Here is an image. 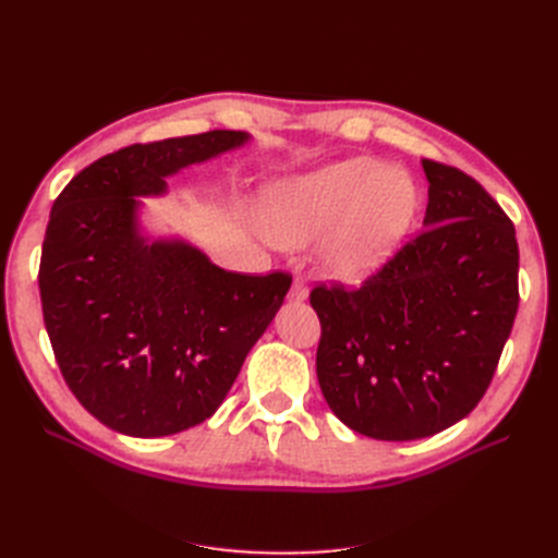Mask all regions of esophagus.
Here are the masks:
<instances>
[{
  "label": "esophagus",
  "mask_w": 558,
  "mask_h": 558,
  "mask_svg": "<svg viewBox=\"0 0 558 558\" xmlns=\"http://www.w3.org/2000/svg\"><path fill=\"white\" fill-rule=\"evenodd\" d=\"M307 295H310V289H307V281L305 279H295L293 283H291V291H289V300H293V302H302V300H307Z\"/></svg>",
  "instance_id": "esophagus-1"
}]
</instances>
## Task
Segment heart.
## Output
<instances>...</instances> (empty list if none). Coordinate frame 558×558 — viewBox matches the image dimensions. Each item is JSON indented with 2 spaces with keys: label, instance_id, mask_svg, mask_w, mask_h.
Wrapping results in <instances>:
<instances>
[{
  "label": "heart",
  "instance_id": "heart-1",
  "mask_svg": "<svg viewBox=\"0 0 558 558\" xmlns=\"http://www.w3.org/2000/svg\"><path fill=\"white\" fill-rule=\"evenodd\" d=\"M418 209L414 181L386 162L359 156L269 185L263 226L279 246H302L333 232L326 275L361 283L393 256Z\"/></svg>",
  "mask_w": 558,
  "mask_h": 558
}]
</instances>
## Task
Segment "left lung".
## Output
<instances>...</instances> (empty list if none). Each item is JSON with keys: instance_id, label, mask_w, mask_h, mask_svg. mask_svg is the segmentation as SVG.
Listing matches in <instances>:
<instances>
[{"instance_id": "1", "label": "left lung", "mask_w": 558, "mask_h": 558, "mask_svg": "<svg viewBox=\"0 0 558 558\" xmlns=\"http://www.w3.org/2000/svg\"><path fill=\"white\" fill-rule=\"evenodd\" d=\"M424 232L359 291L316 286V377L361 435L408 442L468 416L496 373L519 307L514 226L456 167L421 160Z\"/></svg>"}]
</instances>
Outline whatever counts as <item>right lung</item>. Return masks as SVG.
<instances>
[{
	"label": "right lung",
	"instance_id": "right-lung-1",
	"mask_svg": "<svg viewBox=\"0 0 558 558\" xmlns=\"http://www.w3.org/2000/svg\"><path fill=\"white\" fill-rule=\"evenodd\" d=\"M248 140L211 130L125 146L78 172L50 209L46 332L66 386L111 430L162 437L209 418L291 289L283 272H226L189 242L142 232L137 197L165 195L167 177Z\"/></svg>",
	"mask_w": 558,
	"mask_h": 558
}]
</instances>
